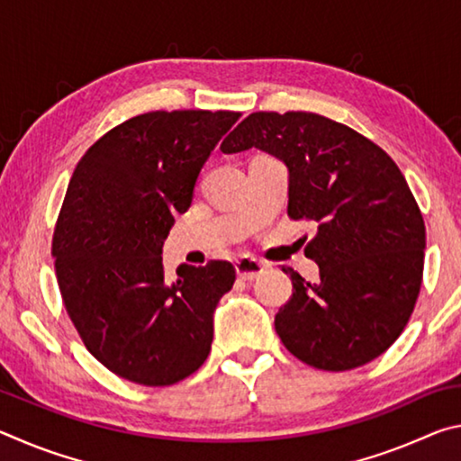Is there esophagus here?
Returning a JSON list of instances; mask_svg holds the SVG:
<instances>
[{
    "label": "esophagus",
    "instance_id": "obj_1",
    "mask_svg": "<svg viewBox=\"0 0 461 461\" xmlns=\"http://www.w3.org/2000/svg\"><path fill=\"white\" fill-rule=\"evenodd\" d=\"M236 272L241 280H249V283H252V280L260 278L264 272H267V264H262L256 258H248L246 256V258H240L236 262Z\"/></svg>",
    "mask_w": 461,
    "mask_h": 461
}]
</instances>
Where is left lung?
<instances>
[{"label":"left lung","instance_id":"obj_1","mask_svg":"<svg viewBox=\"0 0 461 461\" xmlns=\"http://www.w3.org/2000/svg\"><path fill=\"white\" fill-rule=\"evenodd\" d=\"M258 148L288 168V217L317 223L305 256L317 283L283 268L293 296L275 327L319 370L372 362L402 333L423 280L425 221L394 160L372 140L309 112L249 113L225 154Z\"/></svg>","mask_w":461,"mask_h":461}]
</instances>
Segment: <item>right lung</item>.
Segmentation results:
<instances>
[{"label":"right lung","mask_w":461,"mask_h":461,"mask_svg":"<svg viewBox=\"0 0 461 461\" xmlns=\"http://www.w3.org/2000/svg\"><path fill=\"white\" fill-rule=\"evenodd\" d=\"M238 112L176 109L109 130L77 165L52 236L62 303L85 348L118 376L170 386L197 372L213 311L236 268L181 264L168 278L162 244L191 207L203 165Z\"/></svg>","instance_id":"1"}]
</instances>
